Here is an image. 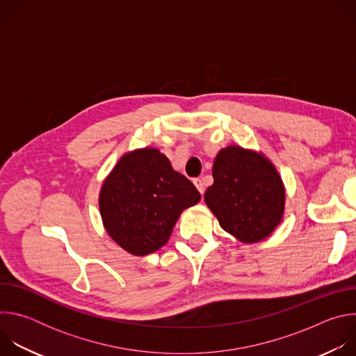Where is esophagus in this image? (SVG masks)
<instances>
[{"label":"esophagus","mask_w":356,"mask_h":356,"mask_svg":"<svg viewBox=\"0 0 356 356\" xmlns=\"http://www.w3.org/2000/svg\"><path fill=\"white\" fill-rule=\"evenodd\" d=\"M193 183H194V186L197 187V190L202 194V193H204V183H202V180L201 179H194L193 180Z\"/></svg>","instance_id":"obj_1"}]
</instances>
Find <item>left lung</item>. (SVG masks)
Here are the masks:
<instances>
[{
	"label": "left lung",
	"mask_w": 356,
	"mask_h": 356,
	"mask_svg": "<svg viewBox=\"0 0 356 356\" xmlns=\"http://www.w3.org/2000/svg\"><path fill=\"white\" fill-rule=\"evenodd\" d=\"M214 183L204 194L221 228L242 242H259L280 224L284 187L269 159L241 146H227L216 156Z\"/></svg>",
	"instance_id": "1"
}]
</instances>
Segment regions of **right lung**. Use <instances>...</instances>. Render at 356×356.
<instances>
[{
	"mask_svg": "<svg viewBox=\"0 0 356 356\" xmlns=\"http://www.w3.org/2000/svg\"><path fill=\"white\" fill-rule=\"evenodd\" d=\"M201 195L155 147L125 154L99 191V213L108 235L127 252L143 257L162 248L183 210Z\"/></svg>",
	"mask_w": 356,
	"mask_h": 356,
	"instance_id": "right-lung-1",
	"label": "right lung"
}]
</instances>
